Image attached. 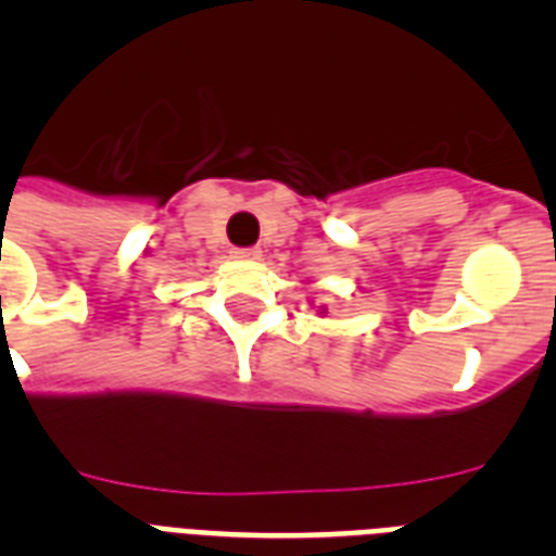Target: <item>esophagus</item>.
<instances>
[{
	"label": "esophagus",
	"instance_id": "34e87169",
	"mask_svg": "<svg viewBox=\"0 0 556 556\" xmlns=\"http://www.w3.org/2000/svg\"><path fill=\"white\" fill-rule=\"evenodd\" d=\"M262 255V250L258 248H239L233 250V258H239V262H255Z\"/></svg>",
	"mask_w": 556,
	"mask_h": 556
}]
</instances>
